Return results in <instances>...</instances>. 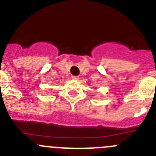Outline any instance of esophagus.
<instances>
[{
  "instance_id": "obj_1",
  "label": "esophagus",
  "mask_w": 156,
  "mask_h": 156,
  "mask_svg": "<svg viewBox=\"0 0 156 156\" xmlns=\"http://www.w3.org/2000/svg\"><path fill=\"white\" fill-rule=\"evenodd\" d=\"M72 78H73V80H78V79H79V77L77 76H72Z\"/></svg>"
}]
</instances>
